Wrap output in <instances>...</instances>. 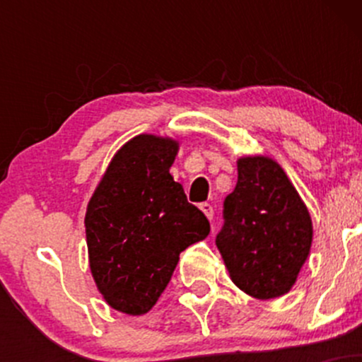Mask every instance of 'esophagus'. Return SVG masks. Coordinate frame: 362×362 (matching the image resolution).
<instances>
[{
    "instance_id": "34e87169",
    "label": "esophagus",
    "mask_w": 362,
    "mask_h": 362,
    "mask_svg": "<svg viewBox=\"0 0 362 362\" xmlns=\"http://www.w3.org/2000/svg\"><path fill=\"white\" fill-rule=\"evenodd\" d=\"M201 211L206 214L207 219H213L214 209H213V206L209 204V202H202V204H201Z\"/></svg>"
}]
</instances>
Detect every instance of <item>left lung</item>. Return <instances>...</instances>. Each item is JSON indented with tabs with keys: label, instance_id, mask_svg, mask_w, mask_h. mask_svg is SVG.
I'll return each instance as SVG.
<instances>
[{
	"label": "left lung",
	"instance_id": "obj_1",
	"mask_svg": "<svg viewBox=\"0 0 362 362\" xmlns=\"http://www.w3.org/2000/svg\"><path fill=\"white\" fill-rule=\"evenodd\" d=\"M238 182L224 199V226L216 236L231 281L257 300L289 293L310 255L308 207L276 160L242 156Z\"/></svg>",
	"mask_w": 362,
	"mask_h": 362
}]
</instances>
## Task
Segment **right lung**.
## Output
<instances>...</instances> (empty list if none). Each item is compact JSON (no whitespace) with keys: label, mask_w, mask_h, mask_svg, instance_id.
Returning <instances> with one entry per match:
<instances>
[{"label":"right lung","mask_w":362,"mask_h":362,"mask_svg":"<svg viewBox=\"0 0 362 362\" xmlns=\"http://www.w3.org/2000/svg\"><path fill=\"white\" fill-rule=\"evenodd\" d=\"M178 148L177 139L155 134L129 139L86 207L91 276L107 305L131 317L156 305L180 253L211 230L170 175Z\"/></svg>","instance_id":"1"}]
</instances>
